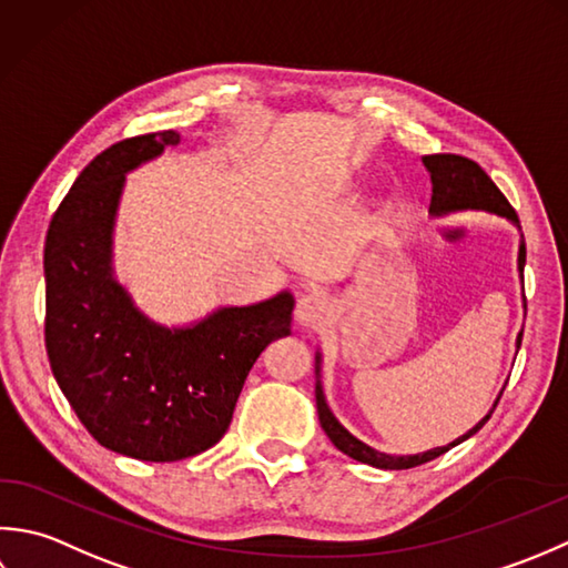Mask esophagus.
Returning <instances> with one entry per match:
<instances>
[{
	"instance_id": "1",
	"label": "esophagus",
	"mask_w": 568,
	"mask_h": 568,
	"mask_svg": "<svg viewBox=\"0 0 568 568\" xmlns=\"http://www.w3.org/2000/svg\"><path fill=\"white\" fill-rule=\"evenodd\" d=\"M331 314V301L328 296H323L321 292H306L298 298L296 304V321L301 326H311L316 328Z\"/></svg>"
}]
</instances>
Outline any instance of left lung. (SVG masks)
Segmentation results:
<instances>
[{"label":"left lung","instance_id":"obj_1","mask_svg":"<svg viewBox=\"0 0 568 568\" xmlns=\"http://www.w3.org/2000/svg\"><path fill=\"white\" fill-rule=\"evenodd\" d=\"M422 161L432 173V205H429V211L434 215L466 211V207H480V211L505 215L507 220H513V223L519 225V217L515 213V207L510 205V201L505 199L503 191L495 186V181L473 159L460 156V154H429V156H424ZM525 262H527V245H525V237H523V242H519V260H517L519 274L525 272ZM525 304H527V298H525ZM517 345H523V333L517 335ZM500 397H503V392H500ZM500 397L495 399V407H497V402H500ZM316 407H318V422L323 426V432L328 434L331 442L338 446L345 456H351V458L361 460V463H367V466L385 468V470L416 468V466H422V463H429V460L438 458L442 454H446V450H450L454 446H458L460 442H466V438H470L476 432H480L483 424L488 422L490 414L495 412V407H493L490 414L485 416L483 422L473 426L468 434H463L460 438H456L454 444L438 446V448L426 450V454H416V456H387V454H379V450H375V448L365 446L363 442H357L355 436H351L348 432L343 429L338 419H335V416L331 414L326 397H323L321 385H316Z\"/></svg>","mask_w":568,"mask_h":568}]
</instances>
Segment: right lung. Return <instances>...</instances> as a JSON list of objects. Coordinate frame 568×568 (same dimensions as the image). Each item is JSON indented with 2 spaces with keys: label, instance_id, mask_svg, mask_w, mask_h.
<instances>
[{
  "label": "right lung",
  "instance_id": "obj_1",
  "mask_svg": "<svg viewBox=\"0 0 568 568\" xmlns=\"http://www.w3.org/2000/svg\"><path fill=\"white\" fill-rule=\"evenodd\" d=\"M173 130L122 139L80 171L43 247L45 353L58 387L100 446L171 463L225 436L260 353L292 333L288 292L161 328L112 280V225L124 173L179 144Z\"/></svg>",
  "mask_w": 568,
  "mask_h": 568
}]
</instances>
